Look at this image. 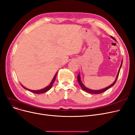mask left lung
<instances>
[{
	"instance_id": "8db88e82",
	"label": "left lung",
	"mask_w": 135,
	"mask_h": 135,
	"mask_svg": "<svg viewBox=\"0 0 135 135\" xmlns=\"http://www.w3.org/2000/svg\"><path fill=\"white\" fill-rule=\"evenodd\" d=\"M110 37H111V38H112V39H113L114 40L116 41L115 39L113 37H112V36H110ZM122 62H123V60H122V62H121V64H120V68H119V70H118V74H117V76H116V78H115V79L114 81L112 84L110 85L109 86H107V87H106L105 88H104V89H100V90H92V89H89V88H86L84 85L83 84L82 81H81V80L80 73H79L78 75V83H79V85H80V86L81 87L83 90H84L86 91V92H88V93H91V94H100V93H103L104 91H106L107 90H108V89H109V88H111L112 86H113L115 84V83L116 81H117V79L118 75H119V71H120V68H121V66H122Z\"/></svg>"
}]
</instances>
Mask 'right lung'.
<instances>
[{
	"mask_svg": "<svg viewBox=\"0 0 135 135\" xmlns=\"http://www.w3.org/2000/svg\"><path fill=\"white\" fill-rule=\"evenodd\" d=\"M57 73H56V74H55V76H54V78H53V79L52 80L51 82L50 83V84H49L47 86H46V87H45V88H43V89H42L37 90H31V89H27V88H25V86H23L22 84H21V85H22V86L23 88H25V89L28 90H29V91H31V92H33V93H36V94L44 93H45V92H46V91H49V90L51 89V87H52V85H53V84H54V81H55V79H56V76H57Z\"/></svg>",
	"mask_w": 135,
	"mask_h": 135,
	"instance_id": "obj_1",
	"label": "right lung"
}]
</instances>
